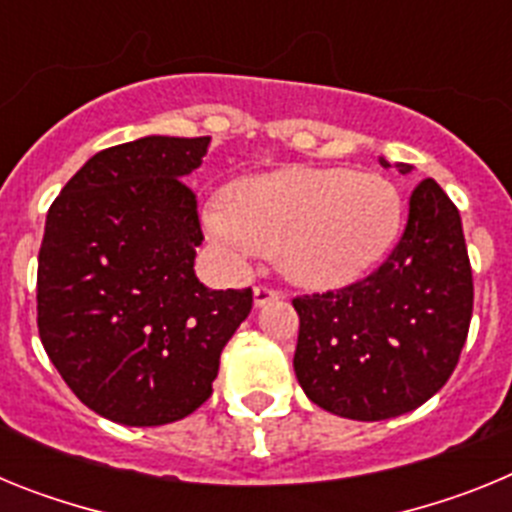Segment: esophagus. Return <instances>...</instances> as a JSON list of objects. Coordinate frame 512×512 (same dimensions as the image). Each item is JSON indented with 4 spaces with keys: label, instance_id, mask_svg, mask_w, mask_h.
I'll use <instances>...</instances> for the list:
<instances>
[{
    "label": "esophagus",
    "instance_id": "34e87169",
    "mask_svg": "<svg viewBox=\"0 0 512 512\" xmlns=\"http://www.w3.org/2000/svg\"><path fill=\"white\" fill-rule=\"evenodd\" d=\"M274 300H279L277 289L264 287V284H261V287H253V305H256V307H264V305H269V302H274Z\"/></svg>",
    "mask_w": 512,
    "mask_h": 512
}]
</instances>
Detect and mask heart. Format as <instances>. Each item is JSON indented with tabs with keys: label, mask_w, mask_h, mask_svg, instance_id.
I'll return each mask as SVG.
<instances>
[{
	"label": "heart",
	"mask_w": 512,
	"mask_h": 512,
	"mask_svg": "<svg viewBox=\"0 0 512 512\" xmlns=\"http://www.w3.org/2000/svg\"><path fill=\"white\" fill-rule=\"evenodd\" d=\"M202 225L235 266L266 253L292 282L338 287L390 251L402 200L379 174L282 166L230 184L228 200L202 207Z\"/></svg>",
	"instance_id": "1"
}]
</instances>
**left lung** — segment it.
I'll list each match as a JSON object with an SVG mask.
<instances>
[{"mask_svg": "<svg viewBox=\"0 0 512 512\" xmlns=\"http://www.w3.org/2000/svg\"><path fill=\"white\" fill-rule=\"evenodd\" d=\"M390 166L387 161H379ZM413 166L397 164L400 174ZM295 374L318 408L387 420L431 400L459 364L474 305L472 266L454 202L433 179L410 194L400 243L369 277L292 300Z\"/></svg>", "mask_w": 512, "mask_h": 512, "instance_id": "8db88e82", "label": "left lung"}]
</instances>
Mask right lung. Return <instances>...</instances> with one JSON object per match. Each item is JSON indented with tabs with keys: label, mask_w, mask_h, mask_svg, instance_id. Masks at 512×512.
Wrapping results in <instances>:
<instances>
[{
	"label": "right lung",
	"mask_w": 512,
	"mask_h": 512,
	"mask_svg": "<svg viewBox=\"0 0 512 512\" xmlns=\"http://www.w3.org/2000/svg\"><path fill=\"white\" fill-rule=\"evenodd\" d=\"M210 135H148L99 151L53 200L38 256V333L63 382L122 425L187 418L253 292L207 289L197 197L182 182Z\"/></svg>",
	"instance_id": "obj_1"
}]
</instances>
